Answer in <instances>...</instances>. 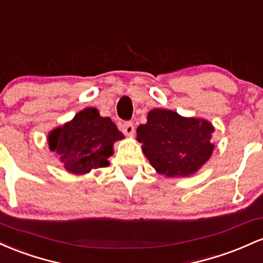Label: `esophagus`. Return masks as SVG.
Returning <instances> with one entry per match:
<instances>
[{
    "instance_id": "1",
    "label": "esophagus",
    "mask_w": 263,
    "mask_h": 263,
    "mask_svg": "<svg viewBox=\"0 0 263 263\" xmlns=\"http://www.w3.org/2000/svg\"><path fill=\"white\" fill-rule=\"evenodd\" d=\"M122 132L126 137H133L135 133V128H134V124L130 122H126L122 124Z\"/></svg>"
}]
</instances>
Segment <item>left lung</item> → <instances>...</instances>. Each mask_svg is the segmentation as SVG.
Returning <instances> with one entry per match:
<instances>
[{
  "label": "left lung",
  "instance_id": "8db88e82",
  "mask_svg": "<svg viewBox=\"0 0 263 263\" xmlns=\"http://www.w3.org/2000/svg\"><path fill=\"white\" fill-rule=\"evenodd\" d=\"M137 129L144 155L167 178H185L199 171L214 152V125L202 118H187L169 109H153Z\"/></svg>",
  "mask_w": 263,
  "mask_h": 263
}]
</instances>
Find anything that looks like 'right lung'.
Wrapping results in <instances>:
<instances>
[{"label":"right lung","instance_id":"add662e5","mask_svg":"<svg viewBox=\"0 0 263 263\" xmlns=\"http://www.w3.org/2000/svg\"><path fill=\"white\" fill-rule=\"evenodd\" d=\"M123 138L110 118L100 117L96 108H85L72 120L49 132L47 141L49 150L60 155L68 173L84 175L108 166L114 143Z\"/></svg>","mask_w":263,"mask_h":263}]
</instances>
